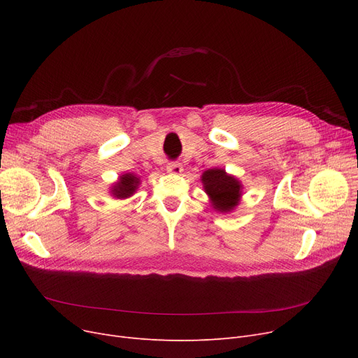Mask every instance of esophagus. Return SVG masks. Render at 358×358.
<instances>
[{"instance_id":"obj_1","label":"esophagus","mask_w":358,"mask_h":358,"mask_svg":"<svg viewBox=\"0 0 358 358\" xmlns=\"http://www.w3.org/2000/svg\"><path fill=\"white\" fill-rule=\"evenodd\" d=\"M166 171L171 174H181L182 173V165L180 162H169L166 165Z\"/></svg>"}]
</instances>
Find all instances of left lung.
<instances>
[{"label":"left lung","instance_id":"1","mask_svg":"<svg viewBox=\"0 0 358 358\" xmlns=\"http://www.w3.org/2000/svg\"><path fill=\"white\" fill-rule=\"evenodd\" d=\"M201 181L216 210L231 212L238 204L241 197V184L236 178L224 173V169H208L203 174Z\"/></svg>","mask_w":358,"mask_h":358}]
</instances>
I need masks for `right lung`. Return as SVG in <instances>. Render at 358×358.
I'll return each mask as SVG.
<instances>
[{"label":"right lung","instance_id":"right-lung-1","mask_svg":"<svg viewBox=\"0 0 358 358\" xmlns=\"http://www.w3.org/2000/svg\"><path fill=\"white\" fill-rule=\"evenodd\" d=\"M139 178L135 177L134 174H124L120 177L119 182L115 185V189L111 190V193L115 194L117 199H126L135 193L138 189Z\"/></svg>","mask_w":358,"mask_h":358}]
</instances>
